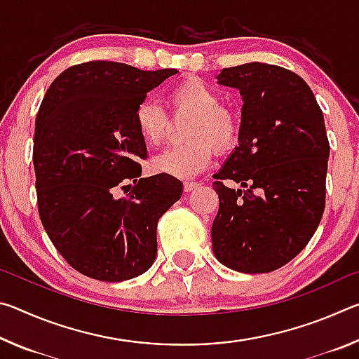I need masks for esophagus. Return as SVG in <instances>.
Here are the masks:
<instances>
[{
	"label": "esophagus",
	"instance_id": "1",
	"mask_svg": "<svg viewBox=\"0 0 359 359\" xmlns=\"http://www.w3.org/2000/svg\"><path fill=\"white\" fill-rule=\"evenodd\" d=\"M201 184H198V182H185L184 184V190L188 193V191H193L194 188H198Z\"/></svg>",
	"mask_w": 359,
	"mask_h": 359
}]
</instances>
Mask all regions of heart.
Segmentation results:
<instances>
[{
  "mask_svg": "<svg viewBox=\"0 0 359 359\" xmlns=\"http://www.w3.org/2000/svg\"><path fill=\"white\" fill-rule=\"evenodd\" d=\"M168 102L174 112L193 115L187 128L188 142L171 145L151 158V169L175 179H191L209 166L215 147L226 150L238 142L239 121L222 106V96L199 79H187L169 90ZM136 130L144 142L156 145L168 130V117L151 100L139 102L133 114Z\"/></svg>",
  "mask_w": 359,
  "mask_h": 359,
  "instance_id": "obj_1",
  "label": "heart"
}]
</instances>
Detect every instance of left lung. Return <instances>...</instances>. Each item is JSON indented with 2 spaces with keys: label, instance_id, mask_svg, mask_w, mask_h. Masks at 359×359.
I'll use <instances>...</instances> for the list:
<instances>
[{
  "label": "left lung",
  "instance_id": "1",
  "mask_svg": "<svg viewBox=\"0 0 359 359\" xmlns=\"http://www.w3.org/2000/svg\"><path fill=\"white\" fill-rule=\"evenodd\" d=\"M218 83L242 96L239 145L214 174L220 208L212 224L215 258L244 274H264L293 259L325 210L330 158L325 118L302 79L285 68L245 63ZM233 180L238 191L222 184Z\"/></svg>",
  "mask_w": 359,
  "mask_h": 359
}]
</instances>
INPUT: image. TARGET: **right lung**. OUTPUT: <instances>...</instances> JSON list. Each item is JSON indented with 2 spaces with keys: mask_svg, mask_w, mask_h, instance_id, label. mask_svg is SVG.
<instances>
[{
  "mask_svg": "<svg viewBox=\"0 0 359 359\" xmlns=\"http://www.w3.org/2000/svg\"><path fill=\"white\" fill-rule=\"evenodd\" d=\"M175 72L76 65L41 102L33 145L39 217L60 255L83 276L123 282L154 264L158 220L184 185L166 174L141 177L147 147L133 114ZM118 187L126 197L116 198Z\"/></svg>",
  "mask_w": 359,
  "mask_h": 359,
  "instance_id": "right-lung-1",
  "label": "right lung"
}]
</instances>
